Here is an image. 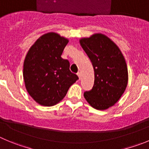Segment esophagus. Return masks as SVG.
<instances>
[{
	"label": "esophagus",
	"mask_w": 149,
	"mask_h": 149,
	"mask_svg": "<svg viewBox=\"0 0 149 149\" xmlns=\"http://www.w3.org/2000/svg\"><path fill=\"white\" fill-rule=\"evenodd\" d=\"M77 76H79V79H81V73H80V72H79V73H77Z\"/></svg>",
	"instance_id": "1"
}]
</instances>
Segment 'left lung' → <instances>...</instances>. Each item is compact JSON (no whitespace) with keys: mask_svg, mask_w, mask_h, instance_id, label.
Wrapping results in <instances>:
<instances>
[{"mask_svg":"<svg viewBox=\"0 0 149 149\" xmlns=\"http://www.w3.org/2000/svg\"><path fill=\"white\" fill-rule=\"evenodd\" d=\"M94 69V85L84 96L92 107L106 110L121 98L128 84L126 60L118 46L107 36L95 33L79 40Z\"/></svg>","mask_w":149,"mask_h":149,"instance_id":"1","label":"left lung"}]
</instances>
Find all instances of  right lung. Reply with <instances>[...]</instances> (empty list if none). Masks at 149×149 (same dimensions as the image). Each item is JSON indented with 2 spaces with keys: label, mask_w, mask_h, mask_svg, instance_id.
Returning a JSON list of instances; mask_svg holds the SVG:
<instances>
[{
  "label": "right lung",
  "mask_w": 149,
  "mask_h": 149,
  "mask_svg": "<svg viewBox=\"0 0 149 149\" xmlns=\"http://www.w3.org/2000/svg\"><path fill=\"white\" fill-rule=\"evenodd\" d=\"M69 40L56 32L39 37L26 54L23 79L28 93L40 105L54 106L60 102L78 76L70 63L61 57Z\"/></svg>",
  "instance_id": "1"
}]
</instances>
